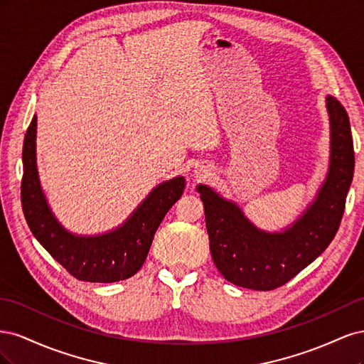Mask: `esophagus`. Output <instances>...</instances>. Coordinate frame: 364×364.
Segmentation results:
<instances>
[{"label": "esophagus", "mask_w": 364, "mask_h": 364, "mask_svg": "<svg viewBox=\"0 0 364 364\" xmlns=\"http://www.w3.org/2000/svg\"><path fill=\"white\" fill-rule=\"evenodd\" d=\"M194 174H196V178H206V176L209 174V168L203 167V165H199V167L194 168Z\"/></svg>", "instance_id": "34e87169"}]
</instances>
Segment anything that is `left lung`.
Segmentation results:
<instances>
[{
  "mask_svg": "<svg viewBox=\"0 0 364 364\" xmlns=\"http://www.w3.org/2000/svg\"><path fill=\"white\" fill-rule=\"evenodd\" d=\"M331 151L326 178L314 200L281 232L253 225L241 208L200 183L209 249L225 279L250 290H273L294 278L331 243L345 211L354 176L349 117L337 98L326 95Z\"/></svg>",
  "mask_w": 364,
  "mask_h": 364,
  "instance_id": "8db88e82",
  "label": "left lung"
}]
</instances>
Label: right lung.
I'll return each mask as SVG.
<instances>
[{
	"label": "right lung",
	"instance_id": "right-lung-1",
	"mask_svg": "<svg viewBox=\"0 0 364 364\" xmlns=\"http://www.w3.org/2000/svg\"><path fill=\"white\" fill-rule=\"evenodd\" d=\"M36 127L35 115L24 138L21 185V200L31 234L79 281L117 282L134 277L147 258L162 218L181 199L183 176L156 185L118 228L98 235H77L62 226L42 191L36 165Z\"/></svg>",
	"mask_w": 364,
	"mask_h": 364
}]
</instances>
